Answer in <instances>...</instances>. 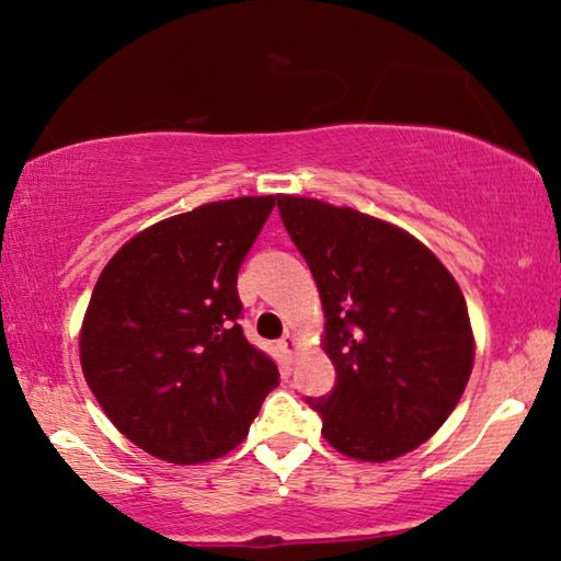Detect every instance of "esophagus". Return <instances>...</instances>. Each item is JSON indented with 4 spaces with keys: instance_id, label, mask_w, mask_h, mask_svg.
I'll use <instances>...</instances> for the list:
<instances>
[{
    "instance_id": "1",
    "label": "esophagus",
    "mask_w": 561,
    "mask_h": 561,
    "mask_svg": "<svg viewBox=\"0 0 561 561\" xmlns=\"http://www.w3.org/2000/svg\"><path fill=\"white\" fill-rule=\"evenodd\" d=\"M280 347H283V352H286L288 357H293V355H296V337H293L290 332H288V335L280 340Z\"/></svg>"
}]
</instances>
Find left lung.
<instances>
[{"mask_svg": "<svg viewBox=\"0 0 561 561\" xmlns=\"http://www.w3.org/2000/svg\"><path fill=\"white\" fill-rule=\"evenodd\" d=\"M325 310L330 394L306 401L340 454L391 460L436 434L473 369L466 298L414 236L347 206L278 196Z\"/></svg>", "mask_w": 561, "mask_h": 561, "instance_id": "8db88e82", "label": "left lung"}]
</instances>
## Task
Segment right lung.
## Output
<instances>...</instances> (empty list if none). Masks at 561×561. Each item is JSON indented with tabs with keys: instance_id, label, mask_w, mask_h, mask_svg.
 I'll return each instance as SVG.
<instances>
[{
	"instance_id": "obj_1",
	"label": "right lung",
	"mask_w": 561,
	"mask_h": 561,
	"mask_svg": "<svg viewBox=\"0 0 561 561\" xmlns=\"http://www.w3.org/2000/svg\"><path fill=\"white\" fill-rule=\"evenodd\" d=\"M275 196H241L150 226L98 278L81 330L88 387L121 434L170 463H206L249 434L275 362L239 320V268Z\"/></svg>"
}]
</instances>
